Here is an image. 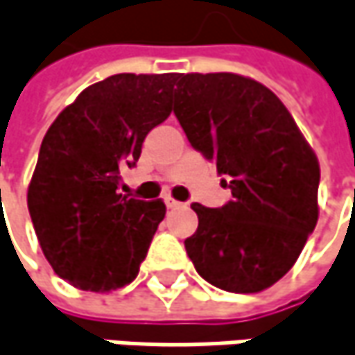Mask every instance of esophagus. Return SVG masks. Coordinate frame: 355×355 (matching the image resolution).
Here are the masks:
<instances>
[{
	"label": "esophagus",
	"mask_w": 355,
	"mask_h": 355,
	"mask_svg": "<svg viewBox=\"0 0 355 355\" xmlns=\"http://www.w3.org/2000/svg\"><path fill=\"white\" fill-rule=\"evenodd\" d=\"M166 205H168L169 209H173V207H180L182 204H180L178 200H173V198H169L168 196V198H166Z\"/></svg>",
	"instance_id": "34e87169"
}]
</instances>
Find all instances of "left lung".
I'll return each mask as SVG.
<instances>
[{
  "label": "left lung",
  "mask_w": 355,
  "mask_h": 355,
  "mask_svg": "<svg viewBox=\"0 0 355 355\" xmlns=\"http://www.w3.org/2000/svg\"><path fill=\"white\" fill-rule=\"evenodd\" d=\"M173 114L234 196L218 209L191 204L200 223L187 256L220 290H268L318 223V155L282 99L239 73H180Z\"/></svg>",
  "instance_id": "left-lung-1"
}]
</instances>
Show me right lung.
<instances>
[{"label":"right lung","mask_w":355,"mask_h":355,"mask_svg":"<svg viewBox=\"0 0 355 355\" xmlns=\"http://www.w3.org/2000/svg\"><path fill=\"white\" fill-rule=\"evenodd\" d=\"M178 73H117L85 87L49 125L27 207L53 272L85 292L132 284L166 218L162 200L119 193L121 169L171 114Z\"/></svg>","instance_id":"right-lung-1"}]
</instances>
